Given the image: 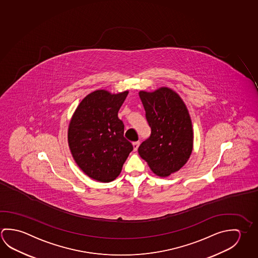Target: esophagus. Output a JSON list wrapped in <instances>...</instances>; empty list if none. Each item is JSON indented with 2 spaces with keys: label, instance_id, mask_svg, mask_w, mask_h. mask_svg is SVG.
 <instances>
[{
  "label": "esophagus",
  "instance_id": "esophagus-1",
  "mask_svg": "<svg viewBox=\"0 0 258 258\" xmlns=\"http://www.w3.org/2000/svg\"><path fill=\"white\" fill-rule=\"evenodd\" d=\"M140 141H137V142H134V143H133V150H134V151H137V150H138V148L140 147Z\"/></svg>",
  "mask_w": 258,
  "mask_h": 258
}]
</instances>
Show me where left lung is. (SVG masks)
I'll use <instances>...</instances> for the list:
<instances>
[{
  "label": "left lung",
  "instance_id": "8db88e82",
  "mask_svg": "<svg viewBox=\"0 0 258 258\" xmlns=\"http://www.w3.org/2000/svg\"><path fill=\"white\" fill-rule=\"evenodd\" d=\"M151 135L139 148L153 173L167 177L185 165L194 148V131L185 103L169 87L140 91Z\"/></svg>",
  "mask_w": 258,
  "mask_h": 258
}]
</instances>
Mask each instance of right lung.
<instances>
[{
  "label": "right lung",
  "mask_w": 258,
  "mask_h": 258,
  "mask_svg": "<svg viewBox=\"0 0 258 258\" xmlns=\"http://www.w3.org/2000/svg\"><path fill=\"white\" fill-rule=\"evenodd\" d=\"M127 93L96 90L82 100L70 119L68 140L73 158L87 176L98 182L118 177L133 150L118 117Z\"/></svg>",
  "instance_id": "add662e5"
}]
</instances>
